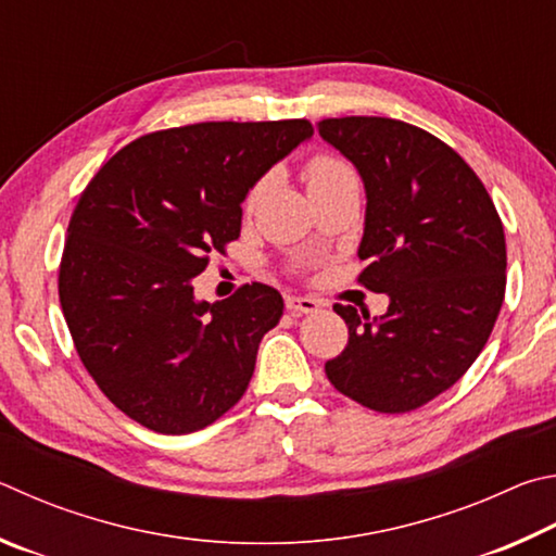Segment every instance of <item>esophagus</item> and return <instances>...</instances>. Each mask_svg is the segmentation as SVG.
<instances>
[{"mask_svg":"<svg viewBox=\"0 0 556 556\" xmlns=\"http://www.w3.org/2000/svg\"><path fill=\"white\" fill-rule=\"evenodd\" d=\"M286 307H288L290 315L300 317V315H313V313H317V309L323 307V303H319V300H315V298L288 295V298H286Z\"/></svg>","mask_w":556,"mask_h":556,"instance_id":"esophagus-1","label":"esophagus"}]
</instances>
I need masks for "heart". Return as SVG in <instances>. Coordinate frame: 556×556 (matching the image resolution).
<instances>
[{
	"instance_id": "obj_1",
	"label": "heart",
	"mask_w": 556,
	"mask_h": 556,
	"mask_svg": "<svg viewBox=\"0 0 556 556\" xmlns=\"http://www.w3.org/2000/svg\"><path fill=\"white\" fill-rule=\"evenodd\" d=\"M303 178L307 182L309 194H317V192L332 190V188H337V185L356 182V173H354L352 165H349V161L342 159V155L323 151V153H315L313 159L305 163ZM261 188H263V185H256V188L249 192L247 207H251V204L256 202V198L261 194Z\"/></svg>"
}]
</instances>
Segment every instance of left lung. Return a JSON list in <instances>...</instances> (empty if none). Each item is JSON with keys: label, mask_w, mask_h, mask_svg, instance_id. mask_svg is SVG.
<instances>
[{"label": "left lung", "mask_w": 556, "mask_h": 556, "mask_svg": "<svg viewBox=\"0 0 556 556\" xmlns=\"http://www.w3.org/2000/svg\"><path fill=\"white\" fill-rule=\"evenodd\" d=\"M319 136L352 161L366 188L358 283L391 298L374 317L334 305L349 327L329 383L368 410L401 415L469 371L505 298L498 210L452 146L388 116H339Z\"/></svg>", "instance_id": "1"}]
</instances>
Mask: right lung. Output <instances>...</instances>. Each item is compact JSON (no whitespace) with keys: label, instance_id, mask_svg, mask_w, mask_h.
<instances>
[{"label":"right lung","instance_id":"1","mask_svg":"<svg viewBox=\"0 0 556 556\" xmlns=\"http://www.w3.org/2000/svg\"><path fill=\"white\" fill-rule=\"evenodd\" d=\"M313 136L307 119L200 122L124 146L77 200L58 298L87 374L134 422L190 434L247 393L283 298L247 283L198 303L192 278L239 239L241 202Z\"/></svg>","mask_w":556,"mask_h":556}]
</instances>
